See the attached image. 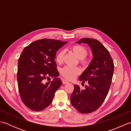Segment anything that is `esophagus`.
I'll return each mask as SVG.
<instances>
[{"instance_id": "1", "label": "esophagus", "mask_w": 131, "mask_h": 131, "mask_svg": "<svg viewBox=\"0 0 131 131\" xmlns=\"http://www.w3.org/2000/svg\"><path fill=\"white\" fill-rule=\"evenodd\" d=\"M69 83V81H68V80H66V79H63L62 80V83H63V84H68V83Z\"/></svg>"}]
</instances>
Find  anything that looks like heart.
Instances as JSON below:
<instances>
[{
	"label": "heart",
	"instance_id": "b5f03b06",
	"mask_svg": "<svg viewBox=\"0 0 131 131\" xmlns=\"http://www.w3.org/2000/svg\"><path fill=\"white\" fill-rule=\"evenodd\" d=\"M71 50L77 56V57L80 60V63L85 64L88 62V60L86 58L87 54V50L84 47L80 45H75L71 47ZM65 52L61 50L58 53L56 57V61L58 63H62ZM61 74L62 75L69 80H73L77 75L80 73V69L78 67H70L66 66L61 70Z\"/></svg>",
	"mask_w": 131,
	"mask_h": 131
}]
</instances>
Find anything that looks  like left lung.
<instances>
[{"label":"left lung","instance_id":"1","mask_svg":"<svg viewBox=\"0 0 131 131\" xmlns=\"http://www.w3.org/2000/svg\"><path fill=\"white\" fill-rule=\"evenodd\" d=\"M87 43L90 47L93 58L79 78L82 83L87 82L84 90L74 85L70 99L73 107L83 114L96 111L104 102L112 83L114 62L108 50L99 40L88 38L76 42Z\"/></svg>","mask_w":131,"mask_h":131}]
</instances>
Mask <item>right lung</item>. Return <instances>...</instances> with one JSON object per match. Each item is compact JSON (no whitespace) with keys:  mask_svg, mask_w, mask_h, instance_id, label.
<instances>
[{"mask_svg":"<svg viewBox=\"0 0 131 131\" xmlns=\"http://www.w3.org/2000/svg\"><path fill=\"white\" fill-rule=\"evenodd\" d=\"M68 42L43 39L30 44L18 61L17 82L22 101L32 110L39 112L51 104L62 81L54 61L56 52ZM50 77L52 82H46Z\"/></svg>","mask_w":131,"mask_h":131,"instance_id":"right-lung-1","label":"right lung"}]
</instances>
